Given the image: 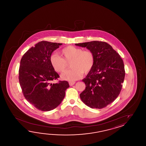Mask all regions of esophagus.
I'll list each match as a JSON object with an SVG mask.
<instances>
[{"mask_svg":"<svg viewBox=\"0 0 146 146\" xmlns=\"http://www.w3.org/2000/svg\"><path fill=\"white\" fill-rule=\"evenodd\" d=\"M75 83H76L75 81H69V85H70V86H73Z\"/></svg>","mask_w":146,"mask_h":146,"instance_id":"1","label":"esophagus"}]
</instances>
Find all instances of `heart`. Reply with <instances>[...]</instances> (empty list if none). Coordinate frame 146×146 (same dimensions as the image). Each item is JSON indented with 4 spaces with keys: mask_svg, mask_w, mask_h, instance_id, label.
<instances>
[{
    "mask_svg": "<svg viewBox=\"0 0 146 146\" xmlns=\"http://www.w3.org/2000/svg\"><path fill=\"white\" fill-rule=\"evenodd\" d=\"M61 56L53 54L50 57V64L53 69L58 72H62L70 62L71 69L64 72L61 78L64 80L74 81L83 76L84 72L87 74L93 69L95 58L92 52L89 50L68 46L60 51Z\"/></svg>",
    "mask_w": 146,
    "mask_h": 146,
    "instance_id": "b5f03b06",
    "label": "heart"
}]
</instances>
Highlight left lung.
<instances>
[{
    "label": "left lung",
    "mask_w": 146,
    "mask_h": 146,
    "mask_svg": "<svg viewBox=\"0 0 146 146\" xmlns=\"http://www.w3.org/2000/svg\"><path fill=\"white\" fill-rule=\"evenodd\" d=\"M86 47L94 56L93 69L84 78L86 89L80 94L82 101L92 109H102L115 100L121 92L125 72L120 55L105 42L75 44Z\"/></svg>",
    "instance_id": "8db88e82"
}]
</instances>
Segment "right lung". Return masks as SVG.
<instances>
[{
    "instance_id": "right-lung-1",
    "label": "right lung",
    "mask_w": 146,
    "mask_h": 146,
    "mask_svg": "<svg viewBox=\"0 0 146 146\" xmlns=\"http://www.w3.org/2000/svg\"><path fill=\"white\" fill-rule=\"evenodd\" d=\"M61 45L40 41L28 50L20 61L19 80L22 93L29 102L42 111L59 106L69 87L67 81L51 83L59 76L51 65L50 57Z\"/></svg>"
}]
</instances>
